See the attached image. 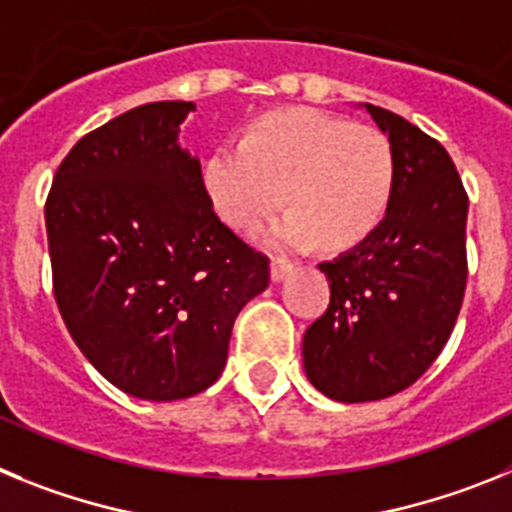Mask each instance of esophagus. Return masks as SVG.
I'll list each match as a JSON object with an SVG mask.
<instances>
[{"label": "esophagus", "mask_w": 512, "mask_h": 512, "mask_svg": "<svg viewBox=\"0 0 512 512\" xmlns=\"http://www.w3.org/2000/svg\"><path fill=\"white\" fill-rule=\"evenodd\" d=\"M292 271V264L287 259H271V282L279 284Z\"/></svg>", "instance_id": "esophagus-1"}]
</instances>
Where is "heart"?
I'll return each instance as SVG.
<instances>
[{"label": "heart", "mask_w": 512, "mask_h": 512, "mask_svg": "<svg viewBox=\"0 0 512 512\" xmlns=\"http://www.w3.org/2000/svg\"><path fill=\"white\" fill-rule=\"evenodd\" d=\"M205 192L225 223L253 230L282 200L269 230L277 248L318 238L328 251L361 243L382 223L395 189V156L387 135L320 110L261 117L241 143H225L205 164Z\"/></svg>", "instance_id": "b5f03b06"}]
</instances>
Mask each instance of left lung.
Listing matches in <instances>:
<instances>
[{"label": "left lung", "instance_id": "1", "mask_svg": "<svg viewBox=\"0 0 512 512\" xmlns=\"http://www.w3.org/2000/svg\"><path fill=\"white\" fill-rule=\"evenodd\" d=\"M395 156L390 210L359 246L323 261L330 305L302 338L310 384L338 402L392 397L449 341L467 287V192L446 148L364 104Z\"/></svg>", "mask_w": 512, "mask_h": 512}]
</instances>
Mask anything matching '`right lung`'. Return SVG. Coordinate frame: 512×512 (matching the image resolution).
<instances>
[{"mask_svg": "<svg viewBox=\"0 0 512 512\" xmlns=\"http://www.w3.org/2000/svg\"><path fill=\"white\" fill-rule=\"evenodd\" d=\"M192 110L151 102L104 122L63 158L45 202L63 323L138 400L215 384L238 312L269 287V259L220 223L200 158L179 146Z\"/></svg>", "mask_w": 512, "mask_h": 512, "instance_id": "right-lung-1", "label": "right lung"}]
</instances>
